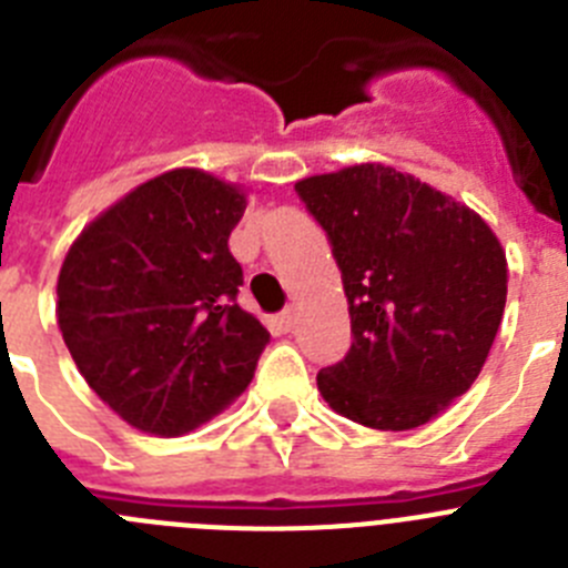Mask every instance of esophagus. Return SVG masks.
<instances>
[{
  "label": "esophagus",
  "mask_w": 568,
  "mask_h": 568,
  "mask_svg": "<svg viewBox=\"0 0 568 568\" xmlns=\"http://www.w3.org/2000/svg\"><path fill=\"white\" fill-rule=\"evenodd\" d=\"M275 324H278L281 333H290V329L295 327V310H293V307L284 310V313H281L278 318H275Z\"/></svg>",
  "instance_id": "esophagus-1"
}]
</instances>
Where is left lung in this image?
Instances as JSON below:
<instances>
[{
    "label": "left lung",
    "mask_w": 568,
    "mask_h": 568,
    "mask_svg": "<svg viewBox=\"0 0 568 568\" xmlns=\"http://www.w3.org/2000/svg\"><path fill=\"white\" fill-rule=\"evenodd\" d=\"M327 230L353 321L318 373L335 413L369 429L438 418L484 369L506 307V250L475 210L386 164L295 184Z\"/></svg>",
    "instance_id": "8db88e82"
}]
</instances>
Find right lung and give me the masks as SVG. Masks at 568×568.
Returning <instances> with one entry per match:
<instances>
[{"instance_id":"right-lung-1","label":"right lung","mask_w":568,"mask_h":568,"mask_svg":"<svg viewBox=\"0 0 568 568\" xmlns=\"http://www.w3.org/2000/svg\"><path fill=\"white\" fill-rule=\"evenodd\" d=\"M244 210L239 184L175 168L110 204L64 255V344L90 389L142 433H190L253 381L270 333L235 304L244 273L230 233Z\"/></svg>"}]
</instances>
